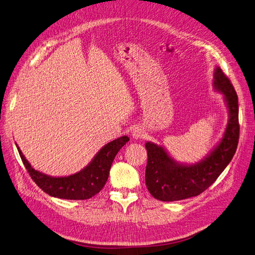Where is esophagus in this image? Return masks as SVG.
<instances>
[{"instance_id":"obj_1","label":"esophagus","mask_w":255,"mask_h":255,"mask_svg":"<svg viewBox=\"0 0 255 255\" xmlns=\"http://www.w3.org/2000/svg\"><path fill=\"white\" fill-rule=\"evenodd\" d=\"M131 135L135 139H140L143 136V131L140 127H133V129L131 130Z\"/></svg>"}]
</instances>
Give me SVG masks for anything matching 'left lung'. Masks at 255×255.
Instances as JSON below:
<instances>
[{
  "label": "left lung",
  "instance_id": "left-lung-1",
  "mask_svg": "<svg viewBox=\"0 0 255 255\" xmlns=\"http://www.w3.org/2000/svg\"><path fill=\"white\" fill-rule=\"evenodd\" d=\"M213 85L224 97L228 122L223 137L204 159L193 164L177 162L162 146L146 142L145 179L148 191L157 200L178 201L200 195L217 180L234 157L240 136L238 95L219 66L214 71Z\"/></svg>",
  "mask_w": 255,
  "mask_h": 255
}]
</instances>
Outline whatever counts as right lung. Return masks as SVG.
Masks as SVG:
<instances>
[{"mask_svg":"<svg viewBox=\"0 0 255 255\" xmlns=\"http://www.w3.org/2000/svg\"><path fill=\"white\" fill-rule=\"evenodd\" d=\"M128 140L129 137L124 135L106 143L84 169L64 177L49 176L33 169L17 145L16 148L31 178L43 192L60 199L85 200L103 189L116 155Z\"/></svg>","mask_w":255,"mask_h":255,"instance_id":"1","label":"right lung"}]
</instances>
